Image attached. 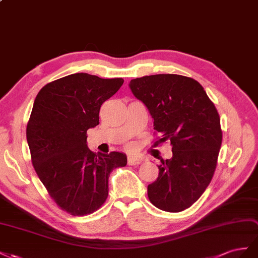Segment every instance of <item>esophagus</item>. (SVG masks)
I'll use <instances>...</instances> for the list:
<instances>
[{
    "instance_id": "34e87169",
    "label": "esophagus",
    "mask_w": 258,
    "mask_h": 258,
    "mask_svg": "<svg viewBox=\"0 0 258 258\" xmlns=\"http://www.w3.org/2000/svg\"><path fill=\"white\" fill-rule=\"evenodd\" d=\"M127 163L130 165H138L142 163V159H139L137 157H133V156H130L127 158Z\"/></svg>"
}]
</instances>
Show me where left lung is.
<instances>
[{
	"label": "left lung",
	"mask_w": 258,
	"mask_h": 258,
	"mask_svg": "<svg viewBox=\"0 0 258 258\" xmlns=\"http://www.w3.org/2000/svg\"><path fill=\"white\" fill-rule=\"evenodd\" d=\"M134 96L148 109L161 142L170 141L173 156L161 161L159 176L148 185L158 209L181 212L209 186L222 145L220 119L198 81L179 75H154L132 80Z\"/></svg>",
	"instance_id": "8db88e82"
}]
</instances>
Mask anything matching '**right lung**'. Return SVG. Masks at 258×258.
I'll list each match as a JSON object with an SVG mask.
<instances>
[{
	"instance_id": "add662e5",
	"label": "right lung",
	"mask_w": 258,
	"mask_h": 258,
	"mask_svg": "<svg viewBox=\"0 0 258 258\" xmlns=\"http://www.w3.org/2000/svg\"><path fill=\"white\" fill-rule=\"evenodd\" d=\"M124 80L73 73L44 86L36 95L27 125V142L40 180L59 208L83 216L98 210L108 197L114 167L126 154L93 152L86 132L99 124L102 102Z\"/></svg>"
}]
</instances>
